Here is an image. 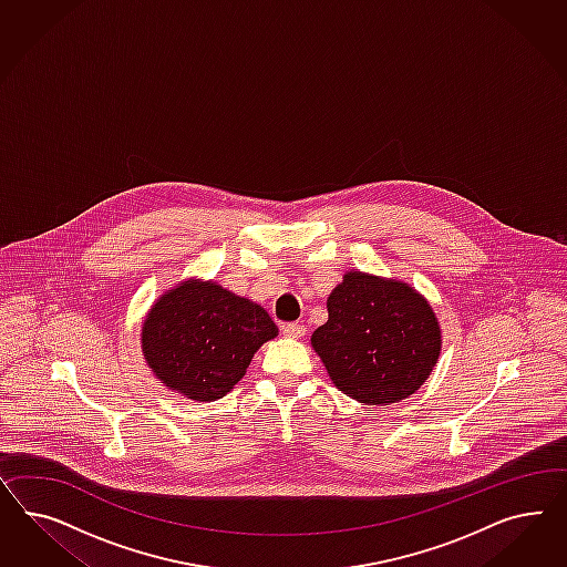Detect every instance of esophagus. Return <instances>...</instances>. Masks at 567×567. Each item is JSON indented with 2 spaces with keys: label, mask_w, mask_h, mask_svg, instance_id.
<instances>
[{
  "label": "esophagus",
  "mask_w": 567,
  "mask_h": 567,
  "mask_svg": "<svg viewBox=\"0 0 567 567\" xmlns=\"http://www.w3.org/2000/svg\"><path fill=\"white\" fill-rule=\"evenodd\" d=\"M282 334L289 337V339H301L306 334V327L299 324V322H289L282 327Z\"/></svg>",
  "instance_id": "34e87169"
}]
</instances>
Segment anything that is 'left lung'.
Wrapping results in <instances>:
<instances>
[{"instance_id": "1", "label": "left lung", "mask_w": 567, "mask_h": 567, "mask_svg": "<svg viewBox=\"0 0 567 567\" xmlns=\"http://www.w3.org/2000/svg\"><path fill=\"white\" fill-rule=\"evenodd\" d=\"M327 308V324L313 330L311 347L344 395L391 405L429 380L441 353V327L408 282L347 272Z\"/></svg>"}]
</instances>
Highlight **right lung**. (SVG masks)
I'll return each instance as SVG.
<instances>
[{
    "instance_id": "add662e5",
    "label": "right lung",
    "mask_w": 567,
    "mask_h": 567,
    "mask_svg": "<svg viewBox=\"0 0 567 567\" xmlns=\"http://www.w3.org/2000/svg\"><path fill=\"white\" fill-rule=\"evenodd\" d=\"M278 334L268 311L214 280L190 278L150 309L141 349L171 391L216 401L235 389L261 344Z\"/></svg>"
}]
</instances>
